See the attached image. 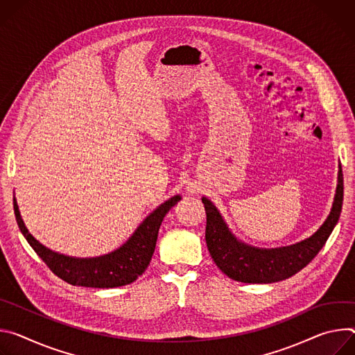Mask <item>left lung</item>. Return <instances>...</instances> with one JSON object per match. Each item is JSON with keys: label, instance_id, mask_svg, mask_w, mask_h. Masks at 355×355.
I'll use <instances>...</instances> for the list:
<instances>
[{"label": "left lung", "instance_id": "8db88e82", "mask_svg": "<svg viewBox=\"0 0 355 355\" xmlns=\"http://www.w3.org/2000/svg\"><path fill=\"white\" fill-rule=\"evenodd\" d=\"M343 182L340 165L333 209L324 224L310 239L275 250H259L240 243L228 231L214 205L203 198L207 216L206 244L213 261L228 278L244 284H272L293 277L319 254L336 227L343 207Z\"/></svg>", "mask_w": 355, "mask_h": 355}]
</instances>
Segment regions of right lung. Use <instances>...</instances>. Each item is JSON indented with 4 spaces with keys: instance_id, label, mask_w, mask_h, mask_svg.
<instances>
[{
    "instance_id": "add662e5",
    "label": "right lung",
    "mask_w": 355,
    "mask_h": 355,
    "mask_svg": "<svg viewBox=\"0 0 355 355\" xmlns=\"http://www.w3.org/2000/svg\"><path fill=\"white\" fill-rule=\"evenodd\" d=\"M179 200L180 196H173L144 220L121 248L98 258H71L48 250L26 230L15 198L14 213L28 244L56 277L74 286L104 289L128 285L145 272L153 255L162 220Z\"/></svg>"
}]
</instances>
